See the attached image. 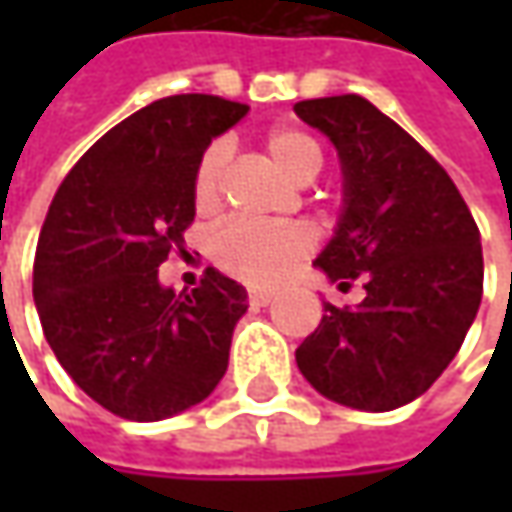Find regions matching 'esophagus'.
<instances>
[{"label": "esophagus", "instance_id": "34e87169", "mask_svg": "<svg viewBox=\"0 0 512 512\" xmlns=\"http://www.w3.org/2000/svg\"><path fill=\"white\" fill-rule=\"evenodd\" d=\"M273 296H276L273 290H262V287H250V290H247V302H250L253 307L270 305V302H273Z\"/></svg>", "mask_w": 512, "mask_h": 512}]
</instances>
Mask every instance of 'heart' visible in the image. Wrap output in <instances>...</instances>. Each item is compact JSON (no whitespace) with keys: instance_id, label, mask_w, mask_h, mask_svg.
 <instances>
[{"instance_id":"b5f03b06","label":"heart","mask_w":512,"mask_h":512,"mask_svg":"<svg viewBox=\"0 0 512 512\" xmlns=\"http://www.w3.org/2000/svg\"><path fill=\"white\" fill-rule=\"evenodd\" d=\"M270 162L287 179L307 185L325 165L322 145L299 128H273L265 136ZM230 159L227 142H210L193 170V205L199 213H213L222 202V182ZM310 236L296 227H259L247 222H230L219 227L210 239V256L230 276L256 285H273L285 279L293 267L310 253Z\"/></svg>"}]
</instances>
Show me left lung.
<instances>
[{"label": "left lung", "instance_id": "1", "mask_svg": "<svg viewBox=\"0 0 512 512\" xmlns=\"http://www.w3.org/2000/svg\"><path fill=\"white\" fill-rule=\"evenodd\" d=\"M293 110L342 156V222L316 265L339 287L364 282L359 307L325 305L296 364L333 402L396 410L442 376L476 319L479 227L447 170L364 96L305 99Z\"/></svg>", "mask_w": 512, "mask_h": 512}]
</instances>
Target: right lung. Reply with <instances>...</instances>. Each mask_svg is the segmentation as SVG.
<instances>
[{"label":"right lung","mask_w":512,"mask_h":512,"mask_svg":"<svg viewBox=\"0 0 512 512\" xmlns=\"http://www.w3.org/2000/svg\"><path fill=\"white\" fill-rule=\"evenodd\" d=\"M245 113L222 96H165L110 128L50 202L33 302L59 364L113 416L168 419L225 376L245 287L207 267L199 287L173 293L159 265L185 253L199 156Z\"/></svg>","instance_id":"right-lung-1"}]
</instances>
